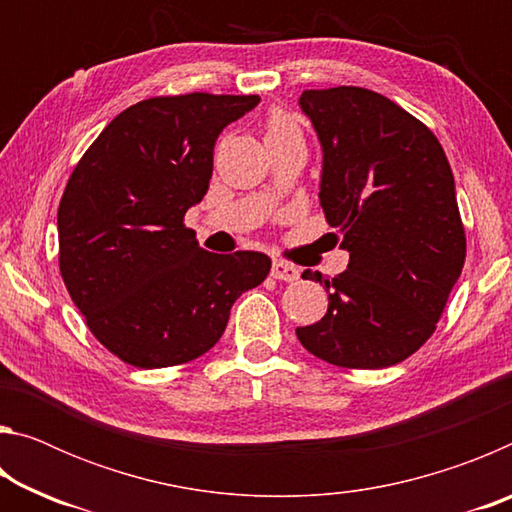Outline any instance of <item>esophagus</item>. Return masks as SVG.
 Returning <instances> with one entry per match:
<instances>
[{"mask_svg": "<svg viewBox=\"0 0 512 512\" xmlns=\"http://www.w3.org/2000/svg\"><path fill=\"white\" fill-rule=\"evenodd\" d=\"M271 275L275 280H282V282H296L300 277V268L289 262H282V259H275L271 266Z\"/></svg>", "mask_w": 512, "mask_h": 512, "instance_id": "34e87169", "label": "esophagus"}]
</instances>
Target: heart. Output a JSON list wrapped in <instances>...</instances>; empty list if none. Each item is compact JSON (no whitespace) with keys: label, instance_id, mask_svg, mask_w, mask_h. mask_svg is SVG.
Wrapping results in <instances>:
<instances>
[{"label":"heart","instance_id":"obj_1","mask_svg":"<svg viewBox=\"0 0 512 512\" xmlns=\"http://www.w3.org/2000/svg\"><path fill=\"white\" fill-rule=\"evenodd\" d=\"M264 137H266V144H282L291 140H302V131L298 121L293 119L289 112L273 110L266 119Z\"/></svg>","mask_w":512,"mask_h":512}]
</instances>
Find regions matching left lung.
I'll return each instance as SVG.
<instances>
[{"label": "left lung", "mask_w": 512, "mask_h": 512, "mask_svg": "<svg viewBox=\"0 0 512 512\" xmlns=\"http://www.w3.org/2000/svg\"><path fill=\"white\" fill-rule=\"evenodd\" d=\"M323 146L320 205L343 235L348 271L325 284L327 314L298 341L332 366L377 370L411 357L443 316L465 264L452 167L420 119L366 88L305 90Z\"/></svg>", "instance_id": "obj_1"}]
</instances>
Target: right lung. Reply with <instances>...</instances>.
Returning a JSON list of instances; mask_svg holds the SVG:
<instances>
[{
  "mask_svg": "<svg viewBox=\"0 0 512 512\" xmlns=\"http://www.w3.org/2000/svg\"><path fill=\"white\" fill-rule=\"evenodd\" d=\"M257 94L144 99L110 121L58 205V266L103 348L135 368H167L214 348L241 293L271 259L214 255L185 212L210 187L214 144Z\"/></svg>",
  "mask_w": 512,
  "mask_h": 512,
  "instance_id": "obj_1",
  "label": "right lung"
}]
</instances>
